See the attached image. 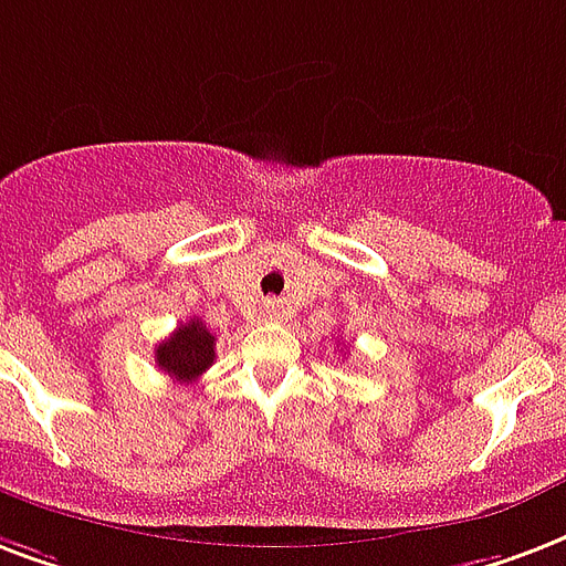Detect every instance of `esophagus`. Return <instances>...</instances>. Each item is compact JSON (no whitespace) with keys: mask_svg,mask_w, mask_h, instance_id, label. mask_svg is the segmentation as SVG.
Wrapping results in <instances>:
<instances>
[{"mask_svg":"<svg viewBox=\"0 0 566 566\" xmlns=\"http://www.w3.org/2000/svg\"><path fill=\"white\" fill-rule=\"evenodd\" d=\"M266 317H270V321H273V317H275V308H266Z\"/></svg>","mask_w":566,"mask_h":566,"instance_id":"esophagus-1","label":"esophagus"}]
</instances>
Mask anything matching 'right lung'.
I'll return each mask as SVG.
<instances>
[{"label": "right lung", "instance_id": "add662e5", "mask_svg": "<svg viewBox=\"0 0 566 566\" xmlns=\"http://www.w3.org/2000/svg\"><path fill=\"white\" fill-rule=\"evenodd\" d=\"M216 359V338L213 332L207 329L201 321L180 323L178 329L171 332L157 350L154 361L166 370L168 377L180 379V382H192L205 374Z\"/></svg>", "mask_w": 566, "mask_h": 566}]
</instances>
